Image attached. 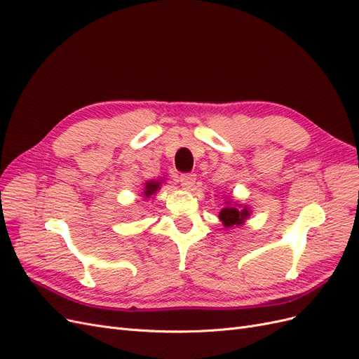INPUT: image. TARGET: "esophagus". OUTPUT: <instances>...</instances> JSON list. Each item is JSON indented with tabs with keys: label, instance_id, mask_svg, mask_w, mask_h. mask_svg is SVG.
Instances as JSON below:
<instances>
[{
	"label": "esophagus",
	"instance_id": "1",
	"mask_svg": "<svg viewBox=\"0 0 359 359\" xmlns=\"http://www.w3.org/2000/svg\"><path fill=\"white\" fill-rule=\"evenodd\" d=\"M194 180L196 178H194L193 173H181L180 175V182L184 189H191L194 184Z\"/></svg>",
	"mask_w": 359,
	"mask_h": 359
}]
</instances>
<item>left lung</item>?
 Returning a JSON list of instances; mask_svg holds the SVG:
<instances>
[{"label":"left lung","mask_w":359,"mask_h":359,"mask_svg":"<svg viewBox=\"0 0 359 359\" xmlns=\"http://www.w3.org/2000/svg\"><path fill=\"white\" fill-rule=\"evenodd\" d=\"M219 217L224 226L231 227L233 224H241L248 217V211H247V208L236 210V208H233V206H229V208L222 210Z\"/></svg>","instance_id":"obj_1"}]
</instances>
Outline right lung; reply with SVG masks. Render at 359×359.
<instances>
[{"instance_id":"obj_1","label":"right lung","mask_w":359,"mask_h":359,"mask_svg":"<svg viewBox=\"0 0 359 359\" xmlns=\"http://www.w3.org/2000/svg\"><path fill=\"white\" fill-rule=\"evenodd\" d=\"M158 186H160V182L158 181H149V182H147L145 184V191H144V196H151V194H153L157 189H158Z\"/></svg>"}]
</instances>
